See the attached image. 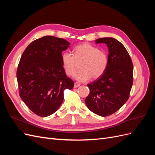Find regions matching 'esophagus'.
<instances>
[{
    "label": "esophagus",
    "mask_w": 155,
    "mask_h": 155,
    "mask_svg": "<svg viewBox=\"0 0 155 155\" xmlns=\"http://www.w3.org/2000/svg\"><path fill=\"white\" fill-rule=\"evenodd\" d=\"M79 86H80V84L78 83H74V88H78V87H79Z\"/></svg>",
    "instance_id": "esophagus-1"
}]
</instances>
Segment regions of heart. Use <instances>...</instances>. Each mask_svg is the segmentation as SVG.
Instances as JSON below:
<instances>
[{"label": "heart", "instance_id": "heart-1", "mask_svg": "<svg viewBox=\"0 0 155 155\" xmlns=\"http://www.w3.org/2000/svg\"><path fill=\"white\" fill-rule=\"evenodd\" d=\"M73 53L64 52L61 55L62 66L69 76H74L81 62L80 70L76 74L79 81H88L91 77L96 79L100 78L107 70L109 58L105 51L88 43H83L76 46Z\"/></svg>", "mask_w": 155, "mask_h": 155}]
</instances>
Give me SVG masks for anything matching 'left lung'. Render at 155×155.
Returning a JSON list of instances; mask_svg holds the SVG:
<instances>
[{
  "label": "left lung",
  "instance_id": "obj_1",
  "mask_svg": "<svg viewBox=\"0 0 155 155\" xmlns=\"http://www.w3.org/2000/svg\"><path fill=\"white\" fill-rule=\"evenodd\" d=\"M109 48V64L102 76L87 85L90 93L85 104L92 112L101 116L114 114L128 100L133 83V64L120 42L112 37L96 40Z\"/></svg>",
  "mask_w": 155,
  "mask_h": 155
}]
</instances>
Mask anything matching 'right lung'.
<instances>
[{"instance_id":"1","label":"right lung","mask_w":155,"mask_h":155,"mask_svg":"<svg viewBox=\"0 0 155 155\" xmlns=\"http://www.w3.org/2000/svg\"><path fill=\"white\" fill-rule=\"evenodd\" d=\"M69 45L64 39L45 36L31 42L21 56L17 70L19 96L39 116L54 113L63 101L64 91L74 87L61 63L62 51Z\"/></svg>"}]
</instances>
